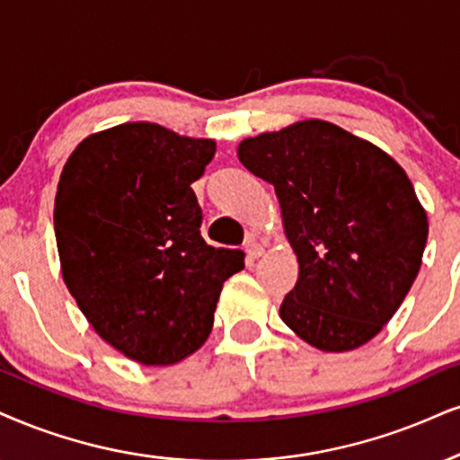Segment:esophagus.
<instances>
[{
    "label": "esophagus",
    "mask_w": 460,
    "mask_h": 460,
    "mask_svg": "<svg viewBox=\"0 0 460 460\" xmlns=\"http://www.w3.org/2000/svg\"><path fill=\"white\" fill-rule=\"evenodd\" d=\"M245 252H247V258L249 260H256V258H260L264 253V247L260 245V243H256V241H247Z\"/></svg>",
    "instance_id": "1"
}]
</instances>
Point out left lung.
<instances>
[{
    "label": "left lung",
    "instance_id": "1",
    "mask_svg": "<svg viewBox=\"0 0 460 460\" xmlns=\"http://www.w3.org/2000/svg\"><path fill=\"white\" fill-rule=\"evenodd\" d=\"M239 160L275 187L298 281L279 315L322 351L371 341L422 264L427 211L405 170L379 146L307 119L245 138Z\"/></svg>",
    "mask_w": 460,
    "mask_h": 460
}]
</instances>
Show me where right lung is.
I'll use <instances>...</instances> for the list:
<instances>
[{"label":"right lung","instance_id":"right-lung-1","mask_svg":"<svg viewBox=\"0 0 460 460\" xmlns=\"http://www.w3.org/2000/svg\"><path fill=\"white\" fill-rule=\"evenodd\" d=\"M213 155L215 140L121 123L87 136L57 185L67 290L95 332L140 365H174L202 348L224 281L245 266L239 249L200 234L190 185Z\"/></svg>","mask_w":460,"mask_h":460}]
</instances>
